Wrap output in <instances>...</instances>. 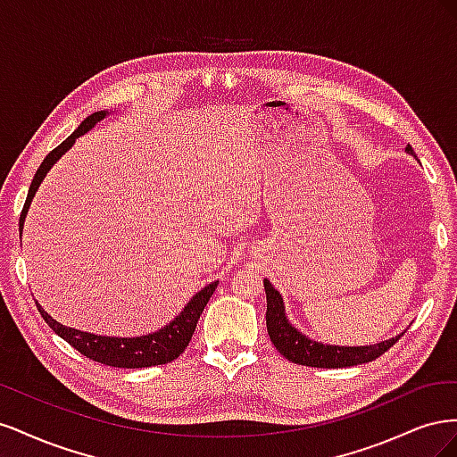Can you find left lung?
Listing matches in <instances>:
<instances>
[{"label":"left lung","instance_id":"1","mask_svg":"<svg viewBox=\"0 0 457 457\" xmlns=\"http://www.w3.org/2000/svg\"><path fill=\"white\" fill-rule=\"evenodd\" d=\"M406 150L413 154L411 146H408ZM265 294L267 329L270 341L289 362L311 368H349L356 364H366L385 354L400 337H403L396 336L383 343L370 345V347H334V345H322L299 334V331L287 322V318L284 314L282 295L276 292L269 280H265Z\"/></svg>","mask_w":457,"mask_h":457}]
</instances>
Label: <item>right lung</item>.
I'll return each instance as SVG.
<instances>
[{
	"label": "right lung",
	"mask_w": 457,
	"mask_h": 457,
	"mask_svg": "<svg viewBox=\"0 0 457 457\" xmlns=\"http://www.w3.org/2000/svg\"><path fill=\"white\" fill-rule=\"evenodd\" d=\"M104 116H106L104 110L87 116L66 141H62L57 148H53L46 156V160L41 162V165L32 179L29 196H26L22 213L19 219V232L21 234H22L24 217H26V213H29L30 202L36 195L37 187L41 185V181H44V177L51 170V165L74 145V141L79 135L89 131L95 123L101 121ZM215 287H217V282H212L210 286H205L202 292H198L195 297L190 299L188 305L181 311V314H179L171 324L162 328L160 331H156V334H148L143 337H103V336L87 334V331L66 328V326L59 324L57 320H53V318L39 307L37 301H36V307L54 334H59L66 343H71L78 353L87 356L89 361L101 362V364L112 366V368H148V366L168 364L183 354V351L188 347V343L192 339V334H195L196 324L200 320V314H202L204 307L207 305V301H210V297L213 295Z\"/></svg>",
	"instance_id": "obj_1"
}]
</instances>
